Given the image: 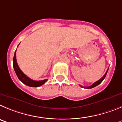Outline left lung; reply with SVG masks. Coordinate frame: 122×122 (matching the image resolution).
I'll return each mask as SVG.
<instances>
[{
  "label": "left lung",
  "mask_w": 122,
  "mask_h": 122,
  "mask_svg": "<svg viewBox=\"0 0 122 122\" xmlns=\"http://www.w3.org/2000/svg\"><path fill=\"white\" fill-rule=\"evenodd\" d=\"M107 71H108V69H107V71H106V73H105V74L103 76V77H102V78H100L99 80H98L97 81H96V82H95V83H93V84H92V85H91V86H88V87H84V88H86V89L93 88V87H95V86H98V84H100V83H102V81H103V80L104 79H105V78L106 77V74H107ZM80 86H81V87H83V86H81V85H80Z\"/></svg>",
  "instance_id": "obj_1"
}]
</instances>
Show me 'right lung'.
<instances>
[{"label":"right lung","instance_id":"add662e5","mask_svg":"<svg viewBox=\"0 0 122 122\" xmlns=\"http://www.w3.org/2000/svg\"><path fill=\"white\" fill-rule=\"evenodd\" d=\"M13 65L19 80H20L21 82H22L24 84L28 86L34 87H39V86H42V84H44L47 81V79L41 80V81H35V80H33L30 78H28L27 75L24 74L22 72V71L20 69L19 67L18 66V64L17 63V61H16V50L15 51V55H14V57H13Z\"/></svg>","mask_w":122,"mask_h":122}]
</instances>
